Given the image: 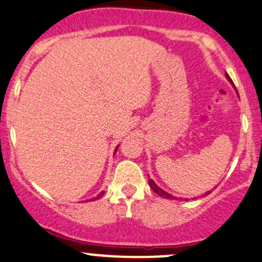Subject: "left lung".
<instances>
[{
	"label": "left lung",
	"mask_w": 262,
	"mask_h": 262,
	"mask_svg": "<svg viewBox=\"0 0 262 262\" xmlns=\"http://www.w3.org/2000/svg\"><path fill=\"white\" fill-rule=\"evenodd\" d=\"M226 77H228V79H229V81L231 82L230 77H229L228 74H226ZM148 183H149V186H150V188H151V190H153L154 193H157V194H158L159 196H163V198H167V199H172V198H175V196H172V195H171V194H168V193H166V191H164V190H162V189L159 188V186L157 185V184L154 183V181L151 180V179H149V180H148ZM208 193H210V191H207V194H208Z\"/></svg>",
	"instance_id": "8db88e82"
}]
</instances>
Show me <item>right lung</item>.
<instances>
[{"label":"right lung","mask_w":262,"mask_h":262,"mask_svg":"<svg viewBox=\"0 0 262 262\" xmlns=\"http://www.w3.org/2000/svg\"><path fill=\"white\" fill-rule=\"evenodd\" d=\"M116 150H117V149H116ZM103 194H104V191H101V193H100V194H99V195H98V196H96V198H95V199L100 198V196H101V195H103Z\"/></svg>","instance_id":"obj_1"}]
</instances>
